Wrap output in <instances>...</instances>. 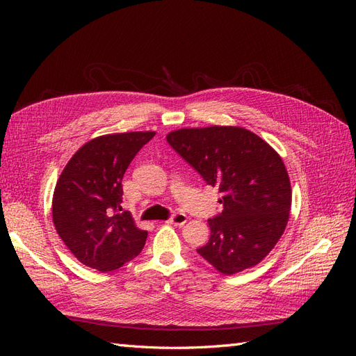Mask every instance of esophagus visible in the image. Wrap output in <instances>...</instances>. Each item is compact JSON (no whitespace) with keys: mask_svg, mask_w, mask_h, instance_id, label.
I'll list each match as a JSON object with an SVG mask.
<instances>
[{"mask_svg":"<svg viewBox=\"0 0 356 356\" xmlns=\"http://www.w3.org/2000/svg\"><path fill=\"white\" fill-rule=\"evenodd\" d=\"M168 222L175 224V225H184L187 222V215L186 213H181V212H177V213L172 215V217L168 220Z\"/></svg>","mask_w":356,"mask_h":356,"instance_id":"34e87169","label":"esophagus"}]
</instances>
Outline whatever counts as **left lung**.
<instances>
[{"label": "left lung", "instance_id": "8db88e82", "mask_svg": "<svg viewBox=\"0 0 356 356\" xmlns=\"http://www.w3.org/2000/svg\"><path fill=\"white\" fill-rule=\"evenodd\" d=\"M166 139L222 195V212L208 220L211 238L197 254L224 275L260 263L289 218L291 186L282 159L243 127L179 129Z\"/></svg>", "mask_w": 356, "mask_h": 356}]
</instances>
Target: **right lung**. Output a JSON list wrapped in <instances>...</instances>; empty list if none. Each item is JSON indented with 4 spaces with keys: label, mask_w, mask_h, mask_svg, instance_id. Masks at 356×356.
<instances>
[{
    "label": "right lung",
    "mask_w": 356,
    "mask_h": 356,
    "mask_svg": "<svg viewBox=\"0 0 356 356\" xmlns=\"http://www.w3.org/2000/svg\"><path fill=\"white\" fill-rule=\"evenodd\" d=\"M154 132L105 135L84 144L60 174L53 195V222L84 266L113 272L143 251L147 230L122 211V179Z\"/></svg>",
    "instance_id": "right-lung-1"
}]
</instances>
